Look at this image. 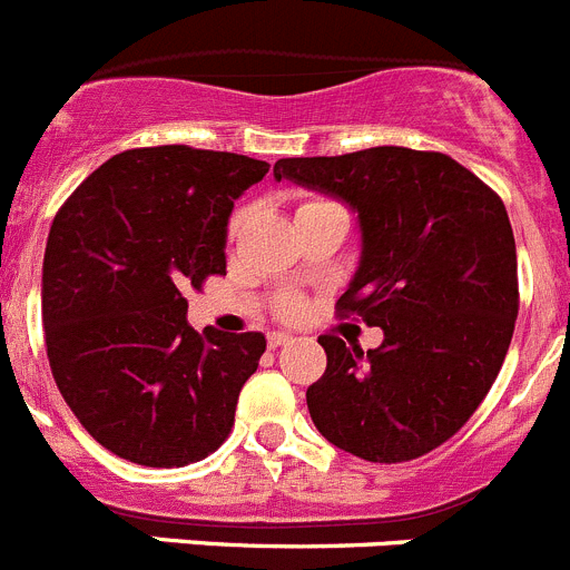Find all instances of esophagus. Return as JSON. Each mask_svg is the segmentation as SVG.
<instances>
[{"label":"esophagus","instance_id":"esophagus-1","mask_svg":"<svg viewBox=\"0 0 570 570\" xmlns=\"http://www.w3.org/2000/svg\"><path fill=\"white\" fill-rule=\"evenodd\" d=\"M294 342V336L291 333H268V347H285V344Z\"/></svg>","mask_w":570,"mask_h":570}]
</instances>
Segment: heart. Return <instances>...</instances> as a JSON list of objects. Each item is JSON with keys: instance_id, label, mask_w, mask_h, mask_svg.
<instances>
[{"instance_id": "obj_1", "label": "heart", "mask_w": 570, "mask_h": 570, "mask_svg": "<svg viewBox=\"0 0 570 570\" xmlns=\"http://www.w3.org/2000/svg\"><path fill=\"white\" fill-rule=\"evenodd\" d=\"M307 203H316V200H307ZM307 203H302V206H307ZM243 223H245V208L239 206V208H234L232 217H228V226H226L228 239H234L239 232H243ZM294 313H299V302L296 299H288L285 305H282V316H294Z\"/></svg>"}]
</instances>
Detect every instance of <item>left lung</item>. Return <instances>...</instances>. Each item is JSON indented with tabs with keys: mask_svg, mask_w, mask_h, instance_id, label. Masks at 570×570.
<instances>
[{
	"mask_svg": "<svg viewBox=\"0 0 570 570\" xmlns=\"http://www.w3.org/2000/svg\"><path fill=\"white\" fill-rule=\"evenodd\" d=\"M274 175L356 208L362 265L336 313L384 331L367 353L320 336L313 424L370 463L426 455L474 415L509 353L520 288L503 200L449 155L406 146L282 158Z\"/></svg>",
	"mask_w": 570,
	"mask_h": 570,
	"instance_id": "1",
	"label": "left lung"
}]
</instances>
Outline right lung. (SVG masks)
<instances>
[{
	"instance_id": "right-lung-1",
	"label": "right lung",
	"mask_w": 570,
	"mask_h": 570,
	"mask_svg": "<svg viewBox=\"0 0 570 570\" xmlns=\"http://www.w3.org/2000/svg\"><path fill=\"white\" fill-rule=\"evenodd\" d=\"M265 160L195 146H140L98 166L59 208L41 271L56 387L124 461H203L234 426L263 333H197L186 291L226 274L234 200Z\"/></svg>"
}]
</instances>
